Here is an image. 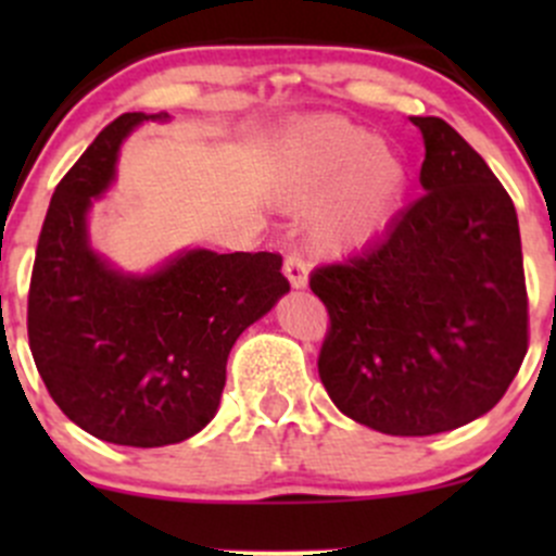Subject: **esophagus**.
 Segmentation results:
<instances>
[{"mask_svg":"<svg viewBox=\"0 0 556 556\" xmlns=\"http://www.w3.org/2000/svg\"><path fill=\"white\" fill-rule=\"evenodd\" d=\"M285 277L290 279V285H293L295 290L306 288V282H309V263L301 255H295V252H290V255L285 257Z\"/></svg>","mask_w":556,"mask_h":556,"instance_id":"esophagus-1","label":"esophagus"}]
</instances>
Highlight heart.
<instances>
[{
    "label": "heart",
    "instance_id": "1",
    "mask_svg": "<svg viewBox=\"0 0 556 556\" xmlns=\"http://www.w3.org/2000/svg\"><path fill=\"white\" fill-rule=\"evenodd\" d=\"M406 185V161L346 117L301 123L277 159L282 201L295 210L320 201L312 212V239L336 255L377 242L401 212Z\"/></svg>",
    "mask_w": 556,
    "mask_h": 556
}]
</instances>
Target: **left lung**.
Returning a JSON list of instances; mask_svg holds the SVG:
<instances>
[{
	"label": "left lung",
	"instance_id": "left-lung-1",
	"mask_svg": "<svg viewBox=\"0 0 556 556\" xmlns=\"http://www.w3.org/2000/svg\"><path fill=\"white\" fill-rule=\"evenodd\" d=\"M412 123L425 139V193L377 244L309 277L330 314L319 379L341 414L387 435L473 422L527 355L511 195L450 123Z\"/></svg>",
	"mask_w": 556,
	"mask_h": 556
}]
</instances>
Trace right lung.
<instances>
[{"instance_id":"right-lung-1","label":"right lung","mask_w":556,"mask_h":556,"mask_svg":"<svg viewBox=\"0 0 556 556\" xmlns=\"http://www.w3.org/2000/svg\"><path fill=\"white\" fill-rule=\"evenodd\" d=\"M166 112H126L50 199L29 288V346L55 406L121 446L179 444L210 425L228 352L290 290L277 252L185 250L150 274L99 255L88 212L115 179L123 139Z\"/></svg>"}]
</instances>
